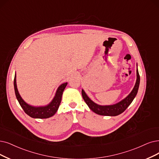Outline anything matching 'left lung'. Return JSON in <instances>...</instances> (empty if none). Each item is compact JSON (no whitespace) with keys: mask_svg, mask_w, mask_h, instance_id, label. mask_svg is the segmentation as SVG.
Wrapping results in <instances>:
<instances>
[{"mask_svg":"<svg viewBox=\"0 0 159 159\" xmlns=\"http://www.w3.org/2000/svg\"><path fill=\"white\" fill-rule=\"evenodd\" d=\"M136 75L137 78L136 84L131 93L125 98H124L123 100L120 101L119 102L116 104L108 106L98 105L96 103H94L93 101H92L89 98L83 89L81 91L82 97H83L84 100H85V103L87 104L89 107L93 111L98 114V115L105 116H118L119 114L122 113L126 108H127L132 103V102L134 100L135 97L136 96L139 85V80H140L138 68L136 70Z\"/></svg>","mask_w":159,"mask_h":159,"instance_id":"obj_1","label":"left lung"}]
</instances>
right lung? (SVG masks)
<instances>
[{
  "label": "right lung",
  "instance_id": "right-lung-1",
  "mask_svg": "<svg viewBox=\"0 0 159 159\" xmlns=\"http://www.w3.org/2000/svg\"><path fill=\"white\" fill-rule=\"evenodd\" d=\"M14 85L16 98L24 111L26 113L28 116L33 118L47 119L54 116L55 113L57 111L61 102L62 93L64 91L66 86L67 85V83L62 84L58 87L53 99L49 104L45 106L39 107L33 106L28 104L27 103L25 102L23 100V98L21 97L17 88L16 75L14 80Z\"/></svg>",
  "mask_w": 159,
  "mask_h": 159
}]
</instances>
